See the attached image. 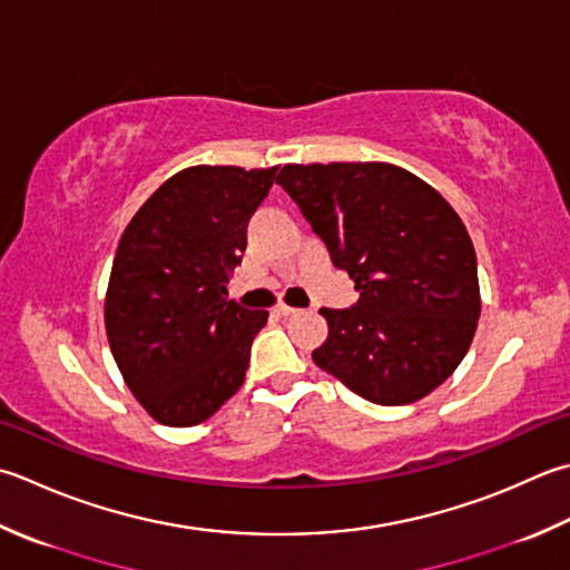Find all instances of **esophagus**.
<instances>
[{
	"label": "esophagus",
	"instance_id": "esophagus-1",
	"mask_svg": "<svg viewBox=\"0 0 570 570\" xmlns=\"http://www.w3.org/2000/svg\"><path fill=\"white\" fill-rule=\"evenodd\" d=\"M274 314L276 316H292V314H296V308L294 306H288V304H284V301H278V304L274 306Z\"/></svg>",
	"mask_w": 570,
	"mask_h": 570
}]
</instances>
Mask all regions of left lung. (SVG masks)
Returning <instances> with one entry per match:
<instances>
[{
  "mask_svg": "<svg viewBox=\"0 0 570 570\" xmlns=\"http://www.w3.org/2000/svg\"><path fill=\"white\" fill-rule=\"evenodd\" d=\"M276 183L361 292L351 308H321L328 338L311 358L377 405L430 395L462 363L482 314L460 215L390 163H292Z\"/></svg>",
  "mask_w": 570,
  "mask_h": 570,
  "instance_id": "1",
  "label": "left lung"
}]
</instances>
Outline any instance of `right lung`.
Wrapping results in <instances>:
<instances>
[{"label": "right lung", "mask_w": 570, "mask_h": 570, "mask_svg": "<svg viewBox=\"0 0 570 570\" xmlns=\"http://www.w3.org/2000/svg\"><path fill=\"white\" fill-rule=\"evenodd\" d=\"M274 177L276 167H185L122 232L104 308L108 345L160 425H199L244 383L269 311L229 301L227 282Z\"/></svg>", "instance_id": "obj_1"}]
</instances>
